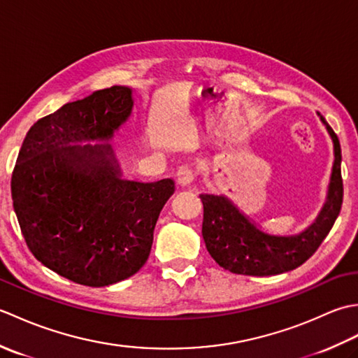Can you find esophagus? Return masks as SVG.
<instances>
[{"label":"esophagus","mask_w":358,"mask_h":358,"mask_svg":"<svg viewBox=\"0 0 358 358\" xmlns=\"http://www.w3.org/2000/svg\"><path fill=\"white\" fill-rule=\"evenodd\" d=\"M177 180H178V183H180L181 186L192 185L194 180H195V171H194V167H192V166H187V164L181 166L180 169H178V172H177Z\"/></svg>","instance_id":"1"}]
</instances>
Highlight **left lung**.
<instances>
[{
  "label": "left lung",
  "instance_id": "1",
  "mask_svg": "<svg viewBox=\"0 0 358 358\" xmlns=\"http://www.w3.org/2000/svg\"><path fill=\"white\" fill-rule=\"evenodd\" d=\"M320 115V113H318ZM334 143V164L326 203L315 222L296 235L263 232L224 195L201 194L203 238L222 268L243 275H277L305 263L332 229L343 203L341 149L336 132L322 115Z\"/></svg>",
  "mask_w": 358,
  "mask_h": 358
}]
</instances>
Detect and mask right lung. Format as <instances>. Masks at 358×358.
<instances>
[{"mask_svg":"<svg viewBox=\"0 0 358 358\" xmlns=\"http://www.w3.org/2000/svg\"><path fill=\"white\" fill-rule=\"evenodd\" d=\"M134 108L112 86L38 120L12 173V200L27 248L73 283L101 287L132 277L150 254L173 181L124 180L108 141Z\"/></svg>","mask_w":358,"mask_h":358,"instance_id":"obj_1","label":"right lung"}]
</instances>
